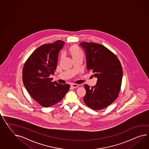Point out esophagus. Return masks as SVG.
<instances>
[{"label":"esophagus","instance_id":"1","mask_svg":"<svg viewBox=\"0 0 149 149\" xmlns=\"http://www.w3.org/2000/svg\"><path fill=\"white\" fill-rule=\"evenodd\" d=\"M79 86V85L78 84H72L71 85V87L72 88H77Z\"/></svg>","mask_w":149,"mask_h":149}]
</instances>
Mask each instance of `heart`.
I'll return each instance as SVG.
<instances>
[{
  "label": "heart",
  "instance_id": "heart-1",
  "mask_svg": "<svg viewBox=\"0 0 149 149\" xmlns=\"http://www.w3.org/2000/svg\"><path fill=\"white\" fill-rule=\"evenodd\" d=\"M69 53L72 56L73 60L77 58H82L84 57V55L81 51L75 46H73L69 48Z\"/></svg>",
  "mask_w": 149,
  "mask_h": 149
}]
</instances>
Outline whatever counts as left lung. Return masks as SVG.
<instances>
[{
	"label": "left lung",
	"instance_id": "left-lung-1",
	"mask_svg": "<svg viewBox=\"0 0 149 149\" xmlns=\"http://www.w3.org/2000/svg\"><path fill=\"white\" fill-rule=\"evenodd\" d=\"M86 57L88 71L97 78L96 84H84L86 94L84 101L88 107L100 110L111 104L120 93L123 70L118 58L107 48L94 42L80 44Z\"/></svg>",
	"mask_w": 149,
	"mask_h": 149
}]
</instances>
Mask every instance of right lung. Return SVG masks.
Returning <instances> with one entry per match:
<instances>
[{"label": "right lung", "instance_id": "right-lung-1", "mask_svg": "<svg viewBox=\"0 0 149 149\" xmlns=\"http://www.w3.org/2000/svg\"><path fill=\"white\" fill-rule=\"evenodd\" d=\"M65 45L61 40L41 45L33 52L22 70L23 84L31 96L44 107L60 101L70 86L52 82L56 68L59 52Z\"/></svg>", "mask_w": 149, "mask_h": 149}]
</instances>
